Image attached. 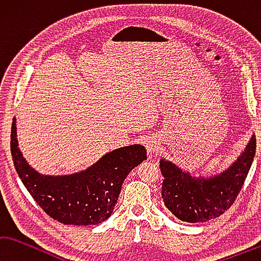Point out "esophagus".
<instances>
[{
    "label": "esophagus",
    "instance_id": "obj_1",
    "mask_svg": "<svg viewBox=\"0 0 261 261\" xmlns=\"http://www.w3.org/2000/svg\"><path fill=\"white\" fill-rule=\"evenodd\" d=\"M159 147H161V143H159V140L157 138H149L145 141V148H147V151L150 154V156H152L156 152H158Z\"/></svg>",
    "mask_w": 261,
    "mask_h": 261
}]
</instances>
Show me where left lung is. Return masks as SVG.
I'll return each instance as SVG.
<instances>
[{"label": "left lung", "mask_w": 261, "mask_h": 261, "mask_svg": "<svg viewBox=\"0 0 261 261\" xmlns=\"http://www.w3.org/2000/svg\"><path fill=\"white\" fill-rule=\"evenodd\" d=\"M255 154V135H251L236 159L216 174L195 175L161 158L164 176L162 196L172 214L186 222H205L229 208L244 185Z\"/></svg>", "instance_id": "left-lung-1"}]
</instances>
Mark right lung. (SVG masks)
I'll list each match as a JSON object with an SVG mask.
<instances>
[{"label":"right lung","mask_w":261,"mask_h":261,"mask_svg":"<svg viewBox=\"0 0 261 261\" xmlns=\"http://www.w3.org/2000/svg\"><path fill=\"white\" fill-rule=\"evenodd\" d=\"M11 156L22 185L41 208L64 225H98L110 218L129 172L147 161V150L132 144L105 153L86 170L68 175L41 174L20 151L17 121L11 126Z\"/></svg>","instance_id":"right-lung-1"}]
</instances>
